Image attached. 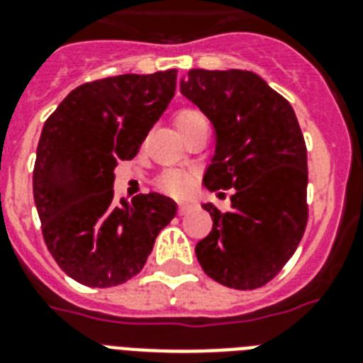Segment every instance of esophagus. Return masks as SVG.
<instances>
[{"instance_id": "1", "label": "esophagus", "mask_w": 363, "mask_h": 363, "mask_svg": "<svg viewBox=\"0 0 363 363\" xmlns=\"http://www.w3.org/2000/svg\"><path fill=\"white\" fill-rule=\"evenodd\" d=\"M190 207H192V203H188V201H181V203H179V213H181V215H184V213H186Z\"/></svg>"}]
</instances>
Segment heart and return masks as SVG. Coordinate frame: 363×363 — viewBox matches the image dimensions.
<instances>
[{"label": "heart", "instance_id": "b5f03b06", "mask_svg": "<svg viewBox=\"0 0 363 363\" xmlns=\"http://www.w3.org/2000/svg\"><path fill=\"white\" fill-rule=\"evenodd\" d=\"M205 118L199 115L198 111L192 109H182L175 118L177 130L179 133H184L186 130H190L192 125H196L198 122H203ZM194 182V177L186 171L179 169H167L164 171L162 175L158 177V186L164 190V192L171 194V196H184V194L190 190Z\"/></svg>", "mask_w": 363, "mask_h": 363}]
</instances>
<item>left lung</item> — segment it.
<instances>
[{"mask_svg": "<svg viewBox=\"0 0 363 363\" xmlns=\"http://www.w3.org/2000/svg\"><path fill=\"white\" fill-rule=\"evenodd\" d=\"M181 92L211 121V192L233 188L232 209L203 203L213 230L196 245L199 265L228 288L267 284L307 226V147L292 105L252 71L190 69Z\"/></svg>", "mask_w": 363, "mask_h": 363, "instance_id": "1", "label": "left lung"}]
</instances>
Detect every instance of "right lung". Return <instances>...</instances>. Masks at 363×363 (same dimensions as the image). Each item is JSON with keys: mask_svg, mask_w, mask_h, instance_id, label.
<instances>
[{"mask_svg": "<svg viewBox=\"0 0 363 363\" xmlns=\"http://www.w3.org/2000/svg\"><path fill=\"white\" fill-rule=\"evenodd\" d=\"M177 69L77 86L48 116L37 145L33 199L48 252L84 286L109 288L143 269L177 215L167 196L115 203V167L131 160L175 96Z\"/></svg>", "mask_w": 363, "mask_h": 363, "instance_id": "add662e5", "label": "right lung"}]
</instances>
